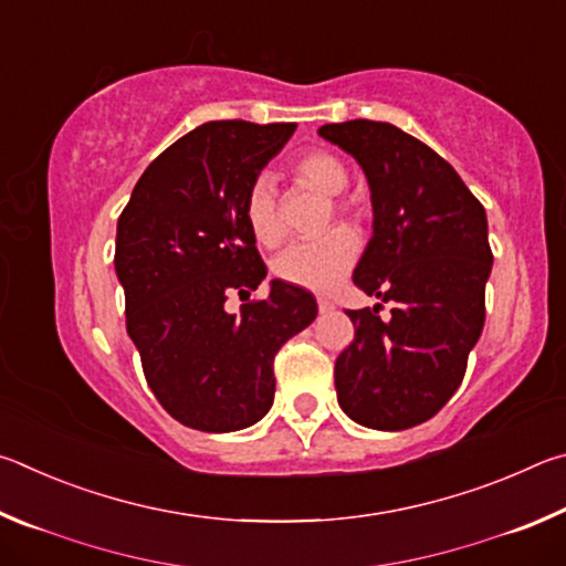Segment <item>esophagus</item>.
Wrapping results in <instances>:
<instances>
[{
  "mask_svg": "<svg viewBox=\"0 0 566 566\" xmlns=\"http://www.w3.org/2000/svg\"><path fill=\"white\" fill-rule=\"evenodd\" d=\"M317 306H319V312H322V314H329V312H334V304L327 300V296H319V300H317Z\"/></svg>",
  "mask_w": 566,
  "mask_h": 566,
  "instance_id": "esophagus-1",
  "label": "esophagus"
}]
</instances>
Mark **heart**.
I'll return each instance as SVG.
<instances>
[{"label": "heart", "instance_id": "heart-1", "mask_svg": "<svg viewBox=\"0 0 566 566\" xmlns=\"http://www.w3.org/2000/svg\"><path fill=\"white\" fill-rule=\"evenodd\" d=\"M292 177L296 185L324 197H337L349 185V169L344 161L327 149L304 151L294 159ZM334 209L339 214L352 212L349 202L334 199ZM247 224L254 239L264 247H274L282 239V222L276 212V189L266 177L252 181L244 202ZM359 242L347 227H334L327 234L312 242H294L274 260V272L280 280L310 292H329L342 282V276L352 270L357 260Z\"/></svg>", "mask_w": 566, "mask_h": 566}]
</instances>
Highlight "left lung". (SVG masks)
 Listing matches in <instances>:
<instances>
[{
    "mask_svg": "<svg viewBox=\"0 0 566 566\" xmlns=\"http://www.w3.org/2000/svg\"><path fill=\"white\" fill-rule=\"evenodd\" d=\"M319 137L357 159L369 185L371 239L352 280L395 306L387 319L381 304L347 312L354 342L334 387L349 419L397 432L434 417L462 385L494 262L486 212L449 161L395 124H324Z\"/></svg>",
    "mask_w": 566,
    "mask_h": 566,
    "instance_id": "8db88e82",
    "label": "left lung"
}]
</instances>
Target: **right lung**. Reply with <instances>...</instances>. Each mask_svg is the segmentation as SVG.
I'll return each mask as SVG.
<instances>
[{"mask_svg": "<svg viewBox=\"0 0 566 566\" xmlns=\"http://www.w3.org/2000/svg\"><path fill=\"white\" fill-rule=\"evenodd\" d=\"M296 124L207 122L151 161L117 222L114 270L127 332L159 405L199 432L252 427L274 401V354L317 317L314 296L270 282L247 224V191Z\"/></svg>", "mask_w": 566, "mask_h": 566, "instance_id": "obj_1", "label": "right lung"}]
</instances>
